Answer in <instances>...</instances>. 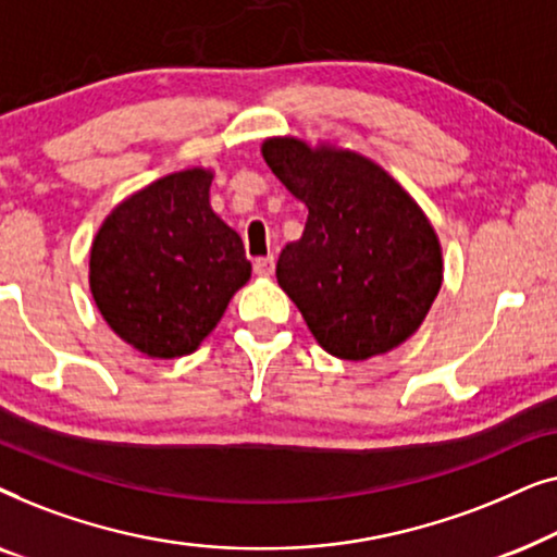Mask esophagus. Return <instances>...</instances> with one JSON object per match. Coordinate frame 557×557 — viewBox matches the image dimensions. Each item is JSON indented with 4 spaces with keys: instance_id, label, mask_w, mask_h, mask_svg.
<instances>
[{
    "instance_id": "1",
    "label": "esophagus",
    "mask_w": 557,
    "mask_h": 557,
    "mask_svg": "<svg viewBox=\"0 0 557 557\" xmlns=\"http://www.w3.org/2000/svg\"><path fill=\"white\" fill-rule=\"evenodd\" d=\"M273 269H276V258L273 256H263L253 261V271L258 273V276H271Z\"/></svg>"
}]
</instances>
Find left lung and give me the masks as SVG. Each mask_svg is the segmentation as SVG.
<instances>
[{
    "label": "left lung",
    "mask_w": 557,
    "mask_h": 557,
    "mask_svg": "<svg viewBox=\"0 0 557 557\" xmlns=\"http://www.w3.org/2000/svg\"><path fill=\"white\" fill-rule=\"evenodd\" d=\"M261 154L309 208L276 263L319 347L362 362L413 337L444 281L429 215L375 159L334 139L269 136Z\"/></svg>",
    "instance_id": "1"
}]
</instances>
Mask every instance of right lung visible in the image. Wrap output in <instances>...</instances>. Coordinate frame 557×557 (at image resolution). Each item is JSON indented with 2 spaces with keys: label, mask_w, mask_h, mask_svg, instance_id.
Wrapping results in <instances>:
<instances>
[{
  "label": "right lung",
  "mask_w": 557,
  "mask_h": 557,
  "mask_svg": "<svg viewBox=\"0 0 557 557\" xmlns=\"http://www.w3.org/2000/svg\"><path fill=\"white\" fill-rule=\"evenodd\" d=\"M212 177V166H187L136 189L90 243L98 311L154 360L195 352L250 278L240 235L210 205Z\"/></svg>",
  "instance_id": "obj_1"
}]
</instances>
